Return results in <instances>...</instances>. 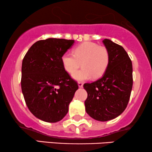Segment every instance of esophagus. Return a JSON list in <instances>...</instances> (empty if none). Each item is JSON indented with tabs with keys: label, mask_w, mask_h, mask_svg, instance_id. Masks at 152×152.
<instances>
[{
	"label": "esophagus",
	"mask_w": 152,
	"mask_h": 152,
	"mask_svg": "<svg viewBox=\"0 0 152 152\" xmlns=\"http://www.w3.org/2000/svg\"><path fill=\"white\" fill-rule=\"evenodd\" d=\"M78 87H79V88H82L83 86V83L82 82H78Z\"/></svg>",
	"instance_id": "34e87169"
}]
</instances>
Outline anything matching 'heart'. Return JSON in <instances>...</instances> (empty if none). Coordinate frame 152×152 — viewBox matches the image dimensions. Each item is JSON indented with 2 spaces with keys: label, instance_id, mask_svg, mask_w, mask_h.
I'll return each instance as SVG.
<instances>
[{
  "label": "heart",
  "instance_id": "1",
  "mask_svg": "<svg viewBox=\"0 0 152 152\" xmlns=\"http://www.w3.org/2000/svg\"><path fill=\"white\" fill-rule=\"evenodd\" d=\"M109 60L108 50L93 42L81 43L73 50V55L64 53L61 57L64 70L70 74H74L82 64V69L73 75L77 80L89 79L91 76L95 79L102 77L108 68Z\"/></svg>",
  "mask_w": 152,
  "mask_h": 152
}]
</instances>
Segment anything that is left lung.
I'll list each match as a JSON object with an SVG mask.
<instances>
[{
    "instance_id": "obj_1",
    "label": "left lung",
    "mask_w": 152,
    "mask_h": 152,
    "mask_svg": "<svg viewBox=\"0 0 152 152\" xmlns=\"http://www.w3.org/2000/svg\"><path fill=\"white\" fill-rule=\"evenodd\" d=\"M110 60L108 68L99 80L85 83L88 93L86 111L90 117L107 121L124 112L129 102L132 88V65L122 46L109 39L103 40Z\"/></svg>"
}]
</instances>
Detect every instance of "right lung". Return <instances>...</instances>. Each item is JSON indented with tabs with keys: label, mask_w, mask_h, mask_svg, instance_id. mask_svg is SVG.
<instances>
[{
	"label": "right lung",
	"mask_w": 152,
	"mask_h": 152,
	"mask_svg": "<svg viewBox=\"0 0 152 152\" xmlns=\"http://www.w3.org/2000/svg\"><path fill=\"white\" fill-rule=\"evenodd\" d=\"M74 43L62 38L41 40L32 45L23 59L21 86L25 102L43 121L62 120L78 88L61 62L62 55Z\"/></svg>",
	"instance_id": "obj_1"
}]
</instances>
